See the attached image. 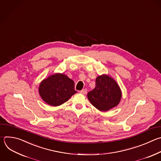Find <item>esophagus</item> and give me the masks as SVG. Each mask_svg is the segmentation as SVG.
Here are the masks:
<instances>
[{"instance_id":"1","label":"esophagus","mask_w":161,"mask_h":161,"mask_svg":"<svg viewBox=\"0 0 161 161\" xmlns=\"http://www.w3.org/2000/svg\"><path fill=\"white\" fill-rule=\"evenodd\" d=\"M80 93H81L82 94H86L87 93V90H86V89H83L80 91Z\"/></svg>"}]
</instances>
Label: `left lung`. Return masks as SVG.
I'll use <instances>...</instances> for the list:
<instances>
[{
  "mask_svg": "<svg viewBox=\"0 0 161 161\" xmlns=\"http://www.w3.org/2000/svg\"><path fill=\"white\" fill-rule=\"evenodd\" d=\"M95 88L88 93V98L97 109L105 111L116 107L121 98V92L117 83L107 75L96 78Z\"/></svg>",
  "mask_w": 161,
  "mask_h": 161,
  "instance_id": "1",
  "label": "left lung"
}]
</instances>
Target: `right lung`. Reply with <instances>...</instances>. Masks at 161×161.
I'll list each match as a JSON object with an SVG mask.
<instances>
[{
	"mask_svg": "<svg viewBox=\"0 0 161 161\" xmlns=\"http://www.w3.org/2000/svg\"><path fill=\"white\" fill-rule=\"evenodd\" d=\"M77 92L74 81L63 74H55L40 83L39 93L42 99L52 106L60 105Z\"/></svg>",
	"mask_w": 161,
	"mask_h": 161,
	"instance_id": "obj_1",
	"label": "right lung"
}]
</instances>
